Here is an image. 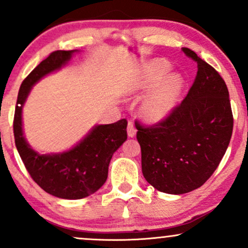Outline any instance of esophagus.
<instances>
[{"instance_id": "34e87169", "label": "esophagus", "mask_w": 248, "mask_h": 248, "mask_svg": "<svg viewBox=\"0 0 248 248\" xmlns=\"http://www.w3.org/2000/svg\"><path fill=\"white\" fill-rule=\"evenodd\" d=\"M127 133L129 138H134L136 135V128L134 126L133 122H128V126H127Z\"/></svg>"}]
</instances>
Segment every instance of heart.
<instances>
[{
	"label": "heart",
	"mask_w": 248,
	"mask_h": 248,
	"mask_svg": "<svg viewBox=\"0 0 248 248\" xmlns=\"http://www.w3.org/2000/svg\"><path fill=\"white\" fill-rule=\"evenodd\" d=\"M170 64L167 61L150 62L136 75L127 88L128 94L139 95L147 93L141 102V114L149 122L166 119L177 105L184 86V80L178 73H168Z\"/></svg>",
	"instance_id": "heart-1"
}]
</instances>
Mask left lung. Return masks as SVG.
Segmentation results:
<instances>
[{
  "instance_id": "8db88e82",
  "label": "left lung",
  "mask_w": 248,
  "mask_h": 248,
  "mask_svg": "<svg viewBox=\"0 0 248 248\" xmlns=\"http://www.w3.org/2000/svg\"><path fill=\"white\" fill-rule=\"evenodd\" d=\"M182 50L198 69L186 99L155 126L135 124L142 173L150 186L170 195L198 189L211 177L233 130L229 90L223 78L192 50Z\"/></svg>"
}]
</instances>
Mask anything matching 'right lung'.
Instances as JSON below:
<instances>
[{"instance_id":"obj_1","label":"right lung","mask_w":248,"mask_h":248,"mask_svg":"<svg viewBox=\"0 0 248 248\" xmlns=\"http://www.w3.org/2000/svg\"><path fill=\"white\" fill-rule=\"evenodd\" d=\"M78 50L55 51L32 70L19 87L14 118L16 148L28 172L45 192L62 199H80L98 191L108 176L113 154L127 140V120L96 124L75 147L62 153L39 154L25 140L22 110L31 88L43 77L61 70Z\"/></svg>"}]
</instances>
